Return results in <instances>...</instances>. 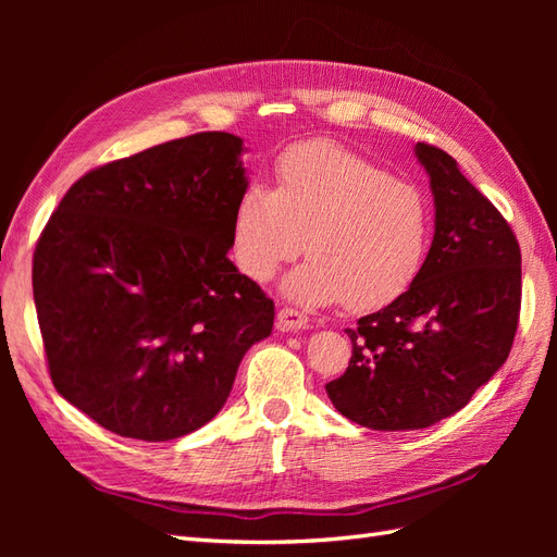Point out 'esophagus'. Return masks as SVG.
<instances>
[{
	"label": "esophagus",
	"instance_id": "obj_1",
	"mask_svg": "<svg viewBox=\"0 0 557 557\" xmlns=\"http://www.w3.org/2000/svg\"><path fill=\"white\" fill-rule=\"evenodd\" d=\"M278 327L281 330H307L309 327V318L301 313V311H297V309H290V307H283L281 311H278Z\"/></svg>",
	"mask_w": 557,
	"mask_h": 557
}]
</instances>
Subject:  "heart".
I'll return each instance as SVG.
<instances>
[{
  "label": "heart",
  "mask_w": 557,
  "mask_h": 557,
  "mask_svg": "<svg viewBox=\"0 0 557 557\" xmlns=\"http://www.w3.org/2000/svg\"><path fill=\"white\" fill-rule=\"evenodd\" d=\"M276 185L250 183L232 211L230 246L242 272L264 283L307 246L283 293L305 307L346 301L367 313L393 305L423 269L432 211L416 183L332 141L285 150Z\"/></svg>",
  "instance_id": "obj_1"
}]
</instances>
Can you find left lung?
<instances>
[{"instance_id": "left-lung-1", "label": "left lung", "mask_w": 557, "mask_h": 557, "mask_svg": "<svg viewBox=\"0 0 557 557\" xmlns=\"http://www.w3.org/2000/svg\"><path fill=\"white\" fill-rule=\"evenodd\" d=\"M434 195V239L411 288L358 320L325 385L369 430H423L458 413L507 362L520 313V248L502 213L442 148L416 144Z\"/></svg>"}]
</instances>
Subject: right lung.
Wrapping results in <instances>:
<instances>
[{
  "mask_svg": "<svg viewBox=\"0 0 557 557\" xmlns=\"http://www.w3.org/2000/svg\"><path fill=\"white\" fill-rule=\"evenodd\" d=\"M244 141L199 132L78 178L46 223L32 288L55 391L102 428L170 442L223 409L274 301L230 252Z\"/></svg>",
  "mask_w": 557,
  "mask_h": 557,
  "instance_id": "1",
  "label": "right lung"
}]
</instances>
